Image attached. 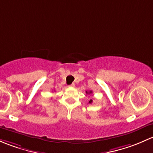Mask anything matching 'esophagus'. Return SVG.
Segmentation results:
<instances>
[{
	"label": "esophagus",
	"instance_id": "34e87169",
	"mask_svg": "<svg viewBox=\"0 0 153 153\" xmlns=\"http://www.w3.org/2000/svg\"><path fill=\"white\" fill-rule=\"evenodd\" d=\"M75 86V84L74 83H72L71 85H69V87H72V88H74Z\"/></svg>",
	"mask_w": 153,
	"mask_h": 153
}]
</instances>
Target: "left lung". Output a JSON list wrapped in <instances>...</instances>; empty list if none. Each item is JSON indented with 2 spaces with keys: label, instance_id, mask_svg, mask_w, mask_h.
<instances>
[{
  "label": "left lung",
  "instance_id": "left-lung-1",
  "mask_svg": "<svg viewBox=\"0 0 153 153\" xmlns=\"http://www.w3.org/2000/svg\"><path fill=\"white\" fill-rule=\"evenodd\" d=\"M86 94H92V91H90L89 92H88V91H86ZM92 102H93V100H91L89 101V103L90 104H91L92 103Z\"/></svg>",
  "mask_w": 153,
  "mask_h": 153
}]
</instances>
